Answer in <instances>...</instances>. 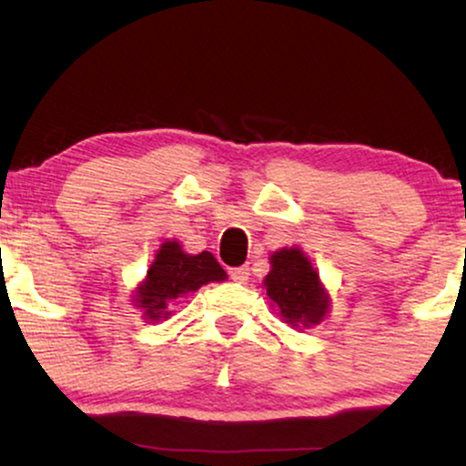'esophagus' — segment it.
<instances>
[{
    "mask_svg": "<svg viewBox=\"0 0 466 466\" xmlns=\"http://www.w3.org/2000/svg\"><path fill=\"white\" fill-rule=\"evenodd\" d=\"M229 278H232L234 282H245L249 278V267L243 265V267H234V269L228 271Z\"/></svg>",
    "mask_w": 466,
    "mask_h": 466,
    "instance_id": "obj_1",
    "label": "esophagus"
}]
</instances>
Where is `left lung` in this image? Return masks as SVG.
<instances>
[{"mask_svg":"<svg viewBox=\"0 0 466 466\" xmlns=\"http://www.w3.org/2000/svg\"><path fill=\"white\" fill-rule=\"evenodd\" d=\"M267 296L289 324L309 326L322 322L329 311L319 276L300 249H280L271 256V271L265 278Z\"/></svg>","mask_w":466,"mask_h":466,"instance_id":"1","label":"left lung"}]
</instances>
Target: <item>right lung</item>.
Returning a JSON list of instances; mask_svg holds the SVG:
<instances>
[{
    "instance_id": "1",
    "label": "right lung",
    "mask_w": 466,
    "mask_h": 466,
    "mask_svg": "<svg viewBox=\"0 0 466 466\" xmlns=\"http://www.w3.org/2000/svg\"><path fill=\"white\" fill-rule=\"evenodd\" d=\"M226 280V271L210 251L190 256L184 254L177 240H168L159 248L155 263L147 271V280L137 289V307L144 309V318L155 319L170 315V302L197 291L208 282Z\"/></svg>"
}]
</instances>
